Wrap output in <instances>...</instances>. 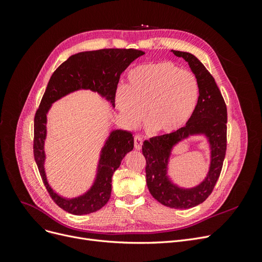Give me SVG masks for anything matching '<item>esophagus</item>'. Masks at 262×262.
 Returning a JSON list of instances; mask_svg holds the SVG:
<instances>
[{"instance_id":"obj_1","label":"esophagus","mask_w":262,"mask_h":262,"mask_svg":"<svg viewBox=\"0 0 262 262\" xmlns=\"http://www.w3.org/2000/svg\"><path fill=\"white\" fill-rule=\"evenodd\" d=\"M142 144H143V139H142L140 136L134 137V147H136V149H141Z\"/></svg>"}]
</instances>
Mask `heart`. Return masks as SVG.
<instances>
[{"label": "heart", "mask_w": 262, "mask_h": 262, "mask_svg": "<svg viewBox=\"0 0 262 262\" xmlns=\"http://www.w3.org/2000/svg\"><path fill=\"white\" fill-rule=\"evenodd\" d=\"M196 76L170 61L142 64L131 70L126 87L116 92V102L125 121L138 124L144 117L156 131L170 134L192 118L199 101Z\"/></svg>", "instance_id": "1"}]
</instances>
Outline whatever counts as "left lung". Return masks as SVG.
I'll return each mask as SVG.
<instances>
[{
    "label": "left lung",
    "mask_w": 262,
    "mask_h": 262,
    "mask_svg": "<svg viewBox=\"0 0 262 262\" xmlns=\"http://www.w3.org/2000/svg\"><path fill=\"white\" fill-rule=\"evenodd\" d=\"M184 58L199 82L196 109L184 128L170 134L150 138L142 145L146 166V185L158 202L172 209H190L202 203L212 193L220 177L226 153L227 109L214 77L193 54L171 50ZM203 134L211 148V163L207 177L193 188L186 189L172 184L167 175L172 147L190 135Z\"/></svg>",
    "instance_id": "obj_1"
}]
</instances>
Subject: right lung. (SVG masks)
Returning <instances> with one entry per match:
<instances>
[{"label":"right lung","instance_id":"add662e5","mask_svg":"<svg viewBox=\"0 0 262 262\" xmlns=\"http://www.w3.org/2000/svg\"><path fill=\"white\" fill-rule=\"evenodd\" d=\"M144 52L136 49H101L71 55L51 75L36 112L34 121V156L47 191L64 211L83 215L101 209L112 194V178L122 158L133 149L132 133L125 130L110 132L101 148L96 178L89 191L67 199L53 191L45 171V140L47 137V114L54 101L78 91L97 92L115 107L117 86L121 73Z\"/></svg>","mask_w":262,"mask_h":262}]
</instances>
